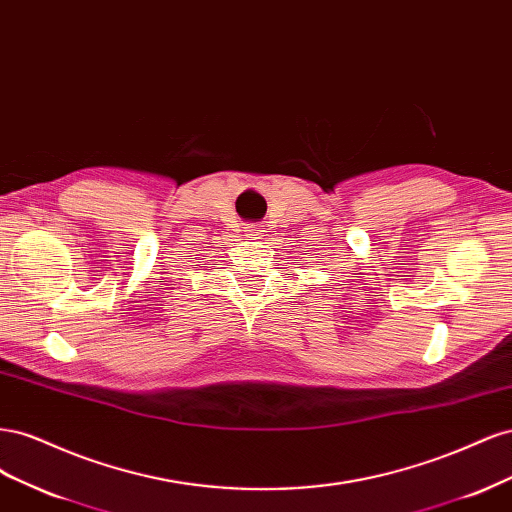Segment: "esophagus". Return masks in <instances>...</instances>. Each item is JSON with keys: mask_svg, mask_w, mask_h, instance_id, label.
<instances>
[{"mask_svg": "<svg viewBox=\"0 0 512 512\" xmlns=\"http://www.w3.org/2000/svg\"><path fill=\"white\" fill-rule=\"evenodd\" d=\"M262 235H265V230H262L260 226H247L245 228V237L247 239H262Z\"/></svg>", "mask_w": 512, "mask_h": 512, "instance_id": "obj_1", "label": "esophagus"}]
</instances>
